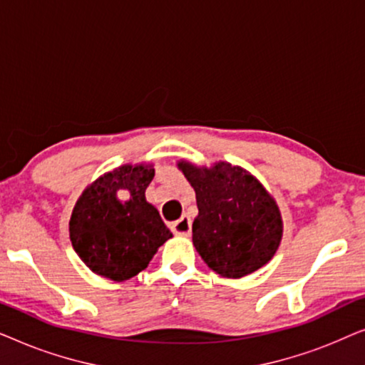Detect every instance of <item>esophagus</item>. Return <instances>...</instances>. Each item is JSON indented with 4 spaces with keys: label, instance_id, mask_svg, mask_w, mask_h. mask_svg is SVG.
<instances>
[{
    "label": "esophagus",
    "instance_id": "34e87169",
    "mask_svg": "<svg viewBox=\"0 0 365 365\" xmlns=\"http://www.w3.org/2000/svg\"><path fill=\"white\" fill-rule=\"evenodd\" d=\"M171 231L176 234V236L189 237L191 236V219L187 216H182L181 219H178L176 222L171 224Z\"/></svg>",
    "mask_w": 365,
    "mask_h": 365
}]
</instances>
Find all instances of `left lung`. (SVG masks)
<instances>
[{"label":"left lung","instance_id":"8db88e82","mask_svg":"<svg viewBox=\"0 0 365 365\" xmlns=\"http://www.w3.org/2000/svg\"><path fill=\"white\" fill-rule=\"evenodd\" d=\"M178 168L196 192L192 244L207 267L239 279L266 266L284 226L276 199L259 179L227 161L197 166L181 159Z\"/></svg>","mask_w":365,"mask_h":365}]
</instances>
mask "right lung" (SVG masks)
<instances>
[{"label":"right lung","mask_w":365,"mask_h":365,"mask_svg":"<svg viewBox=\"0 0 365 365\" xmlns=\"http://www.w3.org/2000/svg\"><path fill=\"white\" fill-rule=\"evenodd\" d=\"M151 163L123 164L84 189L69 219V239L79 259L98 276L128 281L148 267L173 237L158 209L146 201ZM124 192V200L118 192Z\"/></svg>","instance_id":"right-lung-1"}]
</instances>
